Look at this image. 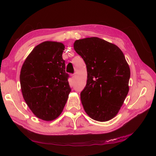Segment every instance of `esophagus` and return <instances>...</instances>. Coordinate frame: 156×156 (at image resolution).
I'll return each instance as SVG.
<instances>
[{
  "instance_id": "1",
  "label": "esophagus",
  "mask_w": 156,
  "mask_h": 156,
  "mask_svg": "<svg viewBox=\"0 0 156 156\" xmlns=\"http://www.w3.org/2000/svg\"><path fill=\"white\" fill-rule=\"evenodd\" d=\"M75 73L72 74V79H75Z\"/></svg>"
}]
</instances>
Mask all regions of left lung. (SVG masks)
<instances>
[{
    "label": "left lung",
    "instance_id": "obj_1",
    "mask_svg": "<svg viewBox=\"0 0 156 156\" xmlns=\"http://www.w3.org/2000/svg\"><path fill=\"white\" fill-rule=\"evenodd\" d=\"M73 47L87 66V84L81 92L84 111L96 121L112 119L129 91L130 69L123 53L96 37L76 40Z\"/></svg>",
    "mask_w": 156,
    "mask_h": 156
}]
</instances>
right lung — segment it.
I'll list each match as a JSON object with an SVG mask.
<instances>
[{
  "label": "right lung",
  "instance_id": "add662e5",
  "mask_svg": "<svg viewBox=\"0 0 156 156\" xmlns=\"http://www.w3.org/2000/svg\"><path fill=\"white\" fill-rule=\"evenodd\" d=\"M64 48L62 43L44 41L35 47L21 68L23 98L44 120H53L61 114L71 92L62 56Z\"/></svg>",
  "mask_w": 156,
  "mask_h": 156
}]
</instances>
